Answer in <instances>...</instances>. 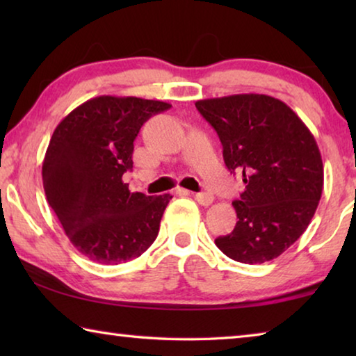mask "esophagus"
<instances>
[{
  "mask_svg": "<svg viewBox=\"0 0 356 356\" xmlns=\"http://www.w3.org/2000/svg\"><path fill=\"white\" fill-rule=\"evenodd\" d=\"M179 193L180 195H190V191L184 188H179ZM195 200L200 202L201 206H210V204L213 202V195H210V193H196Z\"/></svg>",
  "mask_w": 356,
  "mask_h": 356,
  "instance_id": "obj_1",
  "label": "esophagus"
}]
</instances>
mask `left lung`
Instances as JSON below:
<instances>
[{"label": "left lung", "mask_w": 356, "mask_h": 356, "mask_svg": "<svg viewBox=\"0 0 356 356\" xmlns=\"http://www.w3.org/2000/svg\"><path fill=\"white\" fill-rule=\"evenodd\" d=\"M222 144L231 172L246 184L232 206L237 225L215 245L242 264H264L300 238L316 213L323 165L314 136L284 102L237 94L196 102Z\"/></svg>", "instance_id": "obj_1"}]
</instances>
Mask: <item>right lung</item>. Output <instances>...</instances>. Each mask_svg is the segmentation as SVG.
<instances>
[{"label": "right lung", "mask_w": 356, "mask_h": 356, "mask_svg": "<svg viewBox=\"0 0 356 356\" xmlns=\"http://www.w3.org/2000/svg\"><path fill=\"white\" fill-rule=\"evenodd\" d=\"M171 105L100 95L69 113L48 144L42 180L47 201L72 245L91 261H134L159 236L171 195L130 193L134 141L149 118Z\"/></svg>", "instance_id": "right-lung-1"}]
</instances>
